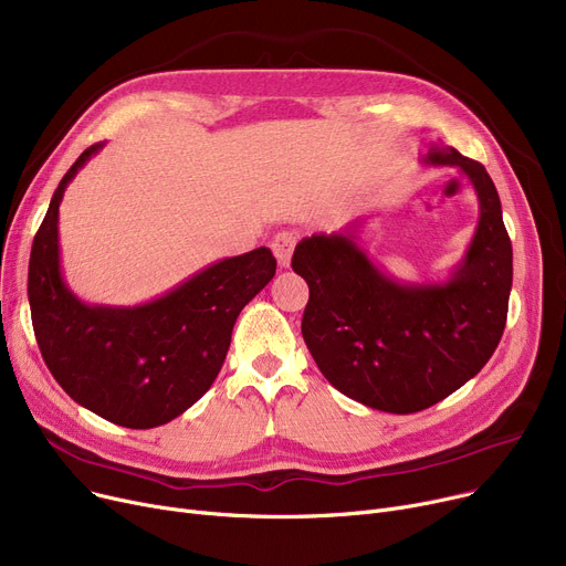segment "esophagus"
Instances as JSON below:
<instances>
[{
  "mask_svg": "<svg viewBox=\"0 0 566 566\" xmlns=\"http://www.w3.org/2000/svg\"><path fill=\"white\" fill-rule=\"evenodd\" d=\"M295 243H298V233H295V231H280V233L273 238L271 248H273V252H275V256H277V263H280L282 268H289Z\"/></svg>",
  "mask_w": 566,
  "mask_h": 566,
  "instance_id": "esophagus-1",
  "label": "esophagus"
}]
</instances>
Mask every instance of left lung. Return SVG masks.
<instances>
[{
  "instance_id": "left-lung-1",
  "label": "left lung",
  "mask_w": 566,
  "mask_h": 566,
  "mask_svg": "<svg viewBox=\"0 0 566 566\" xmlns=\"http://www.w3.org/2000/svg\"><path fill=\"white\" fill-rule=\"evenodd\" d=\"M427 165L461 169L480 222L444 282H397L358 245L353 224L295 245L291 265L310 286L303 337L321 374L369 408L408 415L457 392L500 344L512 291V241L484 165L431 144Z\"/></svg>"
}]
</instances>
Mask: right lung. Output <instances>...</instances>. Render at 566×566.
<instances>
[{"mask_svg": "<svg viewBox=\"0 0 566 566\" xmlns=\"http://www.w3.org/2000/svg\"><path fill=\"white\" fill-rule=\"evenodd\" d=\"M103 146H88L50 199L29 256V307L43 360L73 401L112 424L154 429L211 388L238 314L273 280L277 261L268 248L229 256L135 307L80 301L62 273L59 203Z\"/></svg>", "mask_w": 566, "mask_h": 566, "instance_id": "right-lung-1", "label": "right lung"}]
</instances>
